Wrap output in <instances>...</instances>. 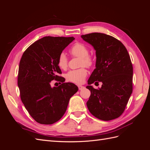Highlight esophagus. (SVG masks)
Returning a JSON list of instances; mask_svg holds the SVG:
<instances>
[{"label": "esophagus", "instance_id": "esophagus-1", "mask_svg": "<svg viewBox=\"0 0 150 150\" xmlns=\"http://www.w3.org/2000/svg\"><path fill=\"white\" fill-rule=\"evenodd\" d=\"M78 88H79V90H81V89H82L84 88V86H83L79 85V86H78Z\"/></svg>", "mask_w": 150, "mask_h": 150}]
</instances>
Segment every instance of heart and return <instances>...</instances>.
Here are the masks:
<instances>
[{"label": "heart", "mask_w": 150, "mask_h": 150, "mask_svg": "<svg viewBox=\"0 0 150 150\" xmlns=\"http://www.w3.org/2000/svg\"><path fill=\"white\" fill-rule=\"evenodd\" d=\"M72 56L81 58L80 66L87 67H91L94 61L91 56L89 55V49L83 43H76L70 49ZM68 59L66 54L61 52L57 59V65L61 69H66L67 67ZM88 74V72L84 68L69 71L66 74V79L71 83L80 84H82Z\"/></svg>", "instance_id": "b5f03b06"}]
</instances>
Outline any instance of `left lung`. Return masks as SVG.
Wrapping results in <instances>:
<instances>
[{
	"label": "left lung",
	"instance_id": "1",
	"mask_svg": "<svg viewBox=\"0 0 150 150\" xmlns=\"http://www.w3.org/2000/svg\"><path fill=\"white\" fill-rule=\"evenodd\" d=\"M81 38L96 51V69L86 86L91 91L86 103L88 110L103 121L117 118L133 92V66L128 51L120 40L105 34L91 33ZM98 81L103 83L101 88L90 86Z\"/></svg>",
	"mask_w": 150,
	"mask_h": 150
}]
</instances>
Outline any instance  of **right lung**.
Wrapping results in <instances>:
<instances>
[{
    "label": "right lung",
    "mask_w": 150,
    "mask_h": 150,
    "mask_svg": "<svg viewBox=\"0 0 150 150\" xmlns=\"http://www.w3.org/2000/svg\"><path fill=\"white\" fill-rule=\"evenodd\" d=\"M75 39L73 37H50L39 39L27 49L19 63L18 87L22 102L33 118L40 124L51 125L59 120L67 110L78 86L64 83L57 76L59 54ZM62 83L52 87L51 81Z\"/></svg>",
    "instance_id": "1"
}]
</instances>
